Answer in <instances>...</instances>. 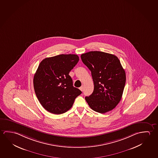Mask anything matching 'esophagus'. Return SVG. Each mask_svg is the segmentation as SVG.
I'll return each mask as SVG.
<instances>
[{"mask_svg":"<svg viewBox=\"0 0 158 158\" xmlns=\"http://www.w3.org/2000/svg\"><path fill=\"white\" fill-rule=\"evenodd\" d=\"M83 89H84V86H83V85H82L81 87H80V90L81 91H83Z\"/></svg>","mask_w":158,"mask_h":158,"instance_id":"obj_1","label":"esophagus"}]
</instances>
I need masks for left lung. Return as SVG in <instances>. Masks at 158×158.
<instances>
[{
  "label": "left lung",
  "instance_id": "obj_1",
  "mask_svg": "<svg viewBox=\"0 0 158 158\" xmlns=\"http://www.w3.org/2000/svg\"><path fill=\"white\" fill-rule=\"evenodd\" d=\"M81 59L90 70L94 84L93 93L85 98L89 106L100 114L113 110L121 99L126 80L119 59L100 51L84 53Z\"/></svg>",
  "mask_w": 158,
  "mask_h": 158
}]
</instances>
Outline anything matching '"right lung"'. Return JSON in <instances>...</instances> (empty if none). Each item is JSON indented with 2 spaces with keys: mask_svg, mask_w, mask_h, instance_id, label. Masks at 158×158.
<instances>
[{
  "mask_svg": "<svg viewBox=\"0 0 158 158\" xmlns=\"http://www.w3.org/2000/svg\"><path fill=\"white\" fill-rule=\"evenodd\" d=\"M79 60L77 54H60L40 63L34 77L37 98L47 111L63 114L72 107L81 91L73 86L69 73Z\"/></svg>",
  "mask_w": 158,
  "mask_h": 158,
  "instance_id": "right-lung-1",
  "label": "right lung"
}]
</instances>
